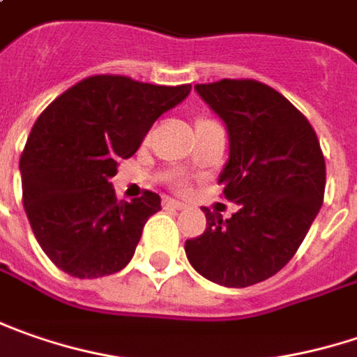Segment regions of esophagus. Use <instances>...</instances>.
<instances>
[{
	"mask_svg": "<svg viewBox=\"0 0 357 357\" xmlns=\"http://www.w3.org/2000/svg\"><path fill=\"white\" fill-rule=\"evenodd\" d=\"M163 206H165V208L183 209V204H181V202H178V199H174V197H165V199H163Z\"/></svg>",
	"mask_w": 357,
	"mask_h": 357,
	"instance_id": "obj_1",
	"label": "esophagus"
}]
</instances>
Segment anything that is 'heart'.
I'll return each instance as SVG.
<instances>
[{"label":"heart","instance_id":"b5f03b06","mask_svg":"<svg viewBox=\"0 0 357 357\" xmlns=\"http://www.w3.org/2000/svg\"><path fill=\"white\" fill-rule=\"evenodd\" d=\"M199 121H208V119H199ZM174 185H176V188H181V185H183V179L174 178Z\"/></svg>","mask_w":357,"mask_h":357}]
</instances>
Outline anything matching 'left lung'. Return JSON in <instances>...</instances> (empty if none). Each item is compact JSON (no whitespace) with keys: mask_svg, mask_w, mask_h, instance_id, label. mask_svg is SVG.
Returning a JSON list of instances; mask_svg holds the SVG:
<instances>
[{"mask_svg":"<svg viewBox=\"0 0 357 357\" xmlns=\"http://www.w3.org/2000/svg\"><path fill=\"white\" fill-rule=\"evenodd\" d=\"M195 91L225 123L229 158L220 183L240 209L227 220L204 209L206 231L185 241V256L209 282L254 286L286 266L316 220L324 153L303 114L261 82L222 79Z\"/></svg>","mask_w":357,"mask_h":357,"instance_id":"obj_1","label":"left lung"}]
</instances>
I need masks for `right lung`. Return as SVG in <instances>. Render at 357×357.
Segmentation results:
<instances>
[{"mask_svg":"<svg viewBox=\"0 0 357 357\" xmlns=\"http://www.w3.org/2000/svg\"><path fill=\"white\" fill-rule=\"evenodd\" d=\"M192 86H153L123 75H93L54 100L33 123L20 172L33 236L61 271L91 280L123 270L142 229L162 209L146 192L117 202L109 179L137 151L158 117Z\"/></svg>","mask_w":357,"mask_h":357,"instance_id":"right-lung-1","label":"right lung"}]
</instances>
